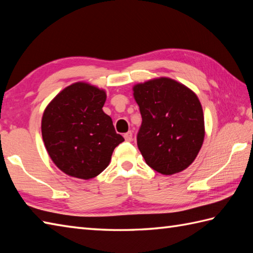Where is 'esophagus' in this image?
Returning a JSON list of instances; mask_svg holds the SVG:
<instances>
[{
  "label": "esophagus",
  "instance_id": "obj_1",
  "mask_svg": "<svg viewBox=\"0 0 253 253\" xmlns=\"http://www.w3.org/2000/svg\"><path fill=\"white\" fill-rule=\"evenodd\" d=\"M124 138H125V140H126V141L130 142V141L132 140V132H131V131H128V132H126L125 135H124Z\"/></svg>",
  "mask_w": 253,
  "mask_h": 253
}]
</instances>
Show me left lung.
Instances as JSON below:
<instances>
[{
	"label": "left lung",
	"mask_w": 253,
	"mask_h": 253,
	"mask_svg": "<svg viewBox=\"0 0 253 253\" xmlns=\"http://www.w3.org/2000/svg\"><path fill=\"white\" fill-rule=\"evenodd\" d=\"M133 96L142 117L137 144L147 164L163 175L187 169L204 139L203 111L198 96L169 78L135 85Z\"/></svg>",
	"instance_id": "left-lung-1"
}]
</instances>
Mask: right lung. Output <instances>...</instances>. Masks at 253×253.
<instances>
[{"label": "right lung", "mask_w": 253, "mask_h": 253, "mask_svg": "<svg viewBox=\"0 0 253 253\" xmlns=\"http://www.w3.org/2000/svg\"><path fill=\"white\" fill-rule=\"evenodd\" d=\"M103 90L76 83L61 91L46 106L42 138L53 162L64 173L90 179L109 165L112 153L124 138L112 118L102 110Z\"/></svg>", "instance_id": "1"}]
</instances>
